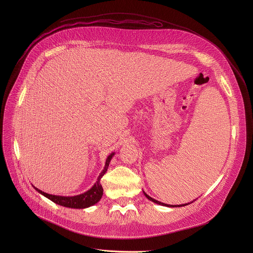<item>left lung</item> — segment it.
<instances>
[{
	"mask_svg": "<svg viewBox=\"0 0 253 253\" xmlns=\"http://www.w3.org/2000/svg\"><path fill=\"white\" fill-rule=\"evenodd\" d=\"M143 193H144V195H145L150 201H152V202H154V203H156V204H159V205H163V206H167V207H180V206H185V205H188V204H190V203H185V204H180V205H170V204H165V203H163V202H160V201H158V200H156V199H154V198H152V197H150L148 194H146L145 192L143 191ZM193 202V201H192Z\"/></svg>",
	"mask_w": 253,
	"mask_h": 253,
	"instance_id": "8db88e82",
	"label": "left lung"
}]
</instances>
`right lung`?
I'll return each mask as SVG.
<instances>
[{"instance_id": "add662e5", "label": "right lung", "mask_w": 253, "mask_h": 253, "mask_svg": "<svg viewBox=\"0 0 253 253\" xmlns=\"http://www.w3.org/2000/svg\"><path fill=\"white\" fill-rule=\"evenodd\" d=\"M114 154L115 153L112 152L109 156L107 157L104 169L102 170V172L98 176L96 183L88 191H86L82 194L75 195V196H59V195L48 194V193L38 189L37 187H35V186H34V188L37 190L39 193H41L42 195H44L45 197H47L48 199L53 201L54 203H56L58 205H61V206L69 207V208H76V209H84V208L90 207V206L96 204L97 202H99L102 195H103V187L100 183V180L103 177V175L106 173V171L108 169V166H109V163H110L112 157L114 156Z\"/></svg>"}]
</instances>
